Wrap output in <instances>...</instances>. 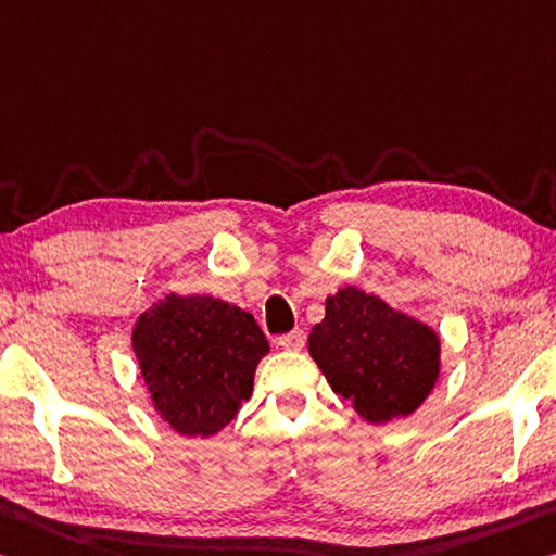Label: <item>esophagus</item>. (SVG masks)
<instances>
[{
	"mask_svg": "<svg viewBox=\"0 0 556 556\" xmlns=\"http://www.w3.org/2000/svg\"><path fill=\"white\" fill-rule=\"evenodd\" d=\"M304 341H306V337H304L302 329H294V331H289V333H285V337L277 339L279 346L287 349V351H302Z\"/></svg>",
	"mask_w": 556,
	"mask_h": 556,
	"instance_id": "1",
	"label": "esophagus"
}]
</instances>
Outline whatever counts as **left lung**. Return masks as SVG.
<instances>
[{
  "instance_id": "obj_1",
  "label": "left lung",
  "mask_w": 556,
  "mask_h": 556,
  "mask_svg": "<svg viewBox=\"0 0 556 556\" xmlns=\"http://www.w3.org/2000/svg\"><path fill=\"white\" fill-rule=\"evenodd\" d=\"M309 354L333 393L368 422L416 413L440 376V337L383 299L343 287L326 296L309 333Z\"/></svg>"
}]
</instances>
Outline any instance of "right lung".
I'll return each mask as SVG.
<instances>
[{"instance_id": "right-lung-1", "label": "right lung", "mask_w": 556, "mask_h": 556, "mask_svg": "<svg viewBox=\"0 0 556 556\" xmlns=\"http://www.w3.org/2000/svg\"><path fill=\"white\" fill-rule=\"evenodd\" d=\"M130 339L153 408L188 438L215 435L237 416L269 354L252 314L200 294L157 299Z\"/></svg>"}]
</instances>
